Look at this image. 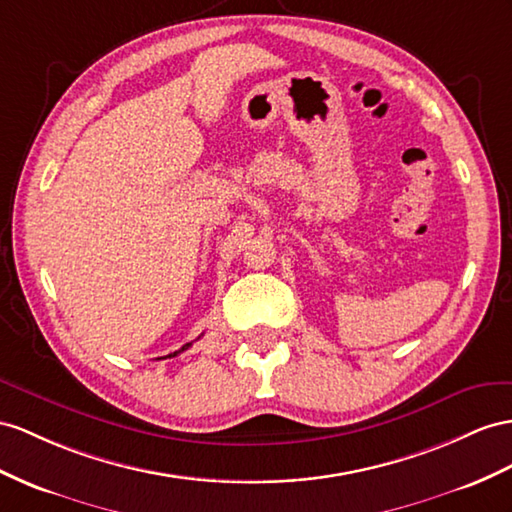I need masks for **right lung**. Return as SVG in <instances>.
Instances as JSON below:
<instances>
[{
  "label": "right lung",
  "mask_w": 512,
  "mask_h": 512,
  "mask_svg": "<svg viewBox=\"0 0 512 512\" xmlns=\"http://www.w3.org/2000/svg\"><path fill=\"white\" fill-rule=\"evenodd\" d=\"M190 346H192V344H186V346H181L179 350H175V352H170V355H168V357H177V355H179V352H183V350H188Z\"/></svg>",
  "instance_id": "1"
}]
</instances>
